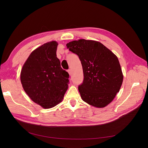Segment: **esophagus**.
Wrapping results in <instances>:
<instances>
[{
    "mask_svg": "<svg viewBox=\"0 0 148 148\" xmlns=\"http://www.w3.org/2000/svg\"><path fill=\"white\" fill-rule=\"evenodd\" d=\"M68 71V73H69V74H70V75H71V70H70V69H69V70H68V71Z\"/></svg>",
    "mask_w": 148,
    "mask_h": 148,
    "instance_id": "1",
    "label": "esophagus"
}]
</instances>
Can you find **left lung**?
<instances>
[{
  "label": "left lung",
  "mask_w": 148,
  "mask_h": 148,
  "mask_svg": "<svg viewBox=\"0 0 148 148\" xmlns=\"http://www.w3.org/2000/svg\"><path fill=\"white\" fill-rule=\"evenodd\" d=\"M82 62L84 79L78 90L83 100L98 108L108 105L119 91L123 76L116 55L101 43L84 39L66 44Z\"/></svg>",
  "instance_id": "obj_1"
}]
</instances>
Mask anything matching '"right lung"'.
I'll list each match as a JSON object with an SVG mask.
<instances>
[{"label":"right lung","mask_w":148,"mask_h":148,"mask_svg":"<svg viewBox=\"0 0 148 148\" xmlns=\"http://www.w3.org/2000/svg\"><path fill=\"white\" fill-rule=\"evenodd\" d=\"M58 43L51 41L38 47L26 61L21 81L31 99L44 109L56 106L63 99L69 84V74L57 57Z\"/></svg>","instance_id":"right-lung-1"}]
</instances>
